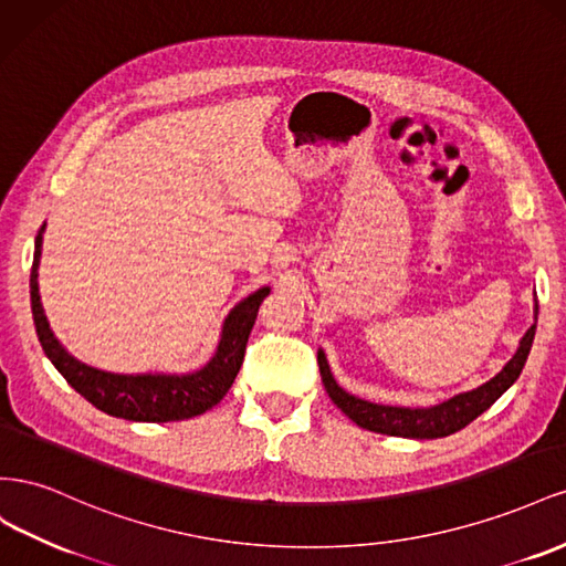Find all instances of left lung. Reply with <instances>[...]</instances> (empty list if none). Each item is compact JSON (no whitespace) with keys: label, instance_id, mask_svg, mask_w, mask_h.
I'll use <instances>...</instances> for the list:
<instances>
[{"label":"left lung","instance_id":"left-lung-1","mask_svg":"<svg viewBox=\"0 0 566 566\" xmlns=\"http://www.w3.org/2000/svg\"><path fill=\"white\" fill-rule=\"evenodd\" d=\"M536 322H538V301L534 303V325L526 329V334L520 342V348H516V353L493 379L476 386V389H472V391L455 394L448 400L436 402V406H429V408L381 406V402L363 400L358 396L348 394L346 389H342V386L336 384L325 350L317 348V365H319L322 384H325V389H327L329 398L334 400V406L342 408V412L348 415V419H353L355 424L367 429V431H377V433H386V436H402V439H443V436L455 433L470 422H474V419L481 412H486L493 402L516 381V377L522 375L524 363L528 358V350H531V346H534Z\"/></svg>","mask_w":566,"mask_h":566}]
</instances>
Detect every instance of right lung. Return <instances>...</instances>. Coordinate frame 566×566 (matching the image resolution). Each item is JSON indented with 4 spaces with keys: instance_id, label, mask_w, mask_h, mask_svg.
Here are the masks:
<instances>
[{
    "instance_id": "right-lung-1",
    "label": "right lung",
    "mask_w": 566,
    "mask_h": 566,
    "mask_svg": "<svg viewBox=\"0 0 566 566\" xmlns=\"http://www.w3.org/2000/svg\"><path fill=\"white\" fill-rule=\"evenodd\" d=\"M46 222L35 237V255H32L30 270V308L35 319V332L42 344V350L52 365L59 369L73 389L90 400L96 410L111 417L130 419V422H177L203 415L224 398L234 384L241 363H244L249 334L255 325L258 308L270 294V286H261L258 292L239 301L228 313L220 329V342L216 353L203 367L187 375H116L104 373L92 365L80 363L77 358L61 346L54 336L50 319L44 315L40 301L38 268L42 258V234Z\"/></svg>"
}]
</instances>
